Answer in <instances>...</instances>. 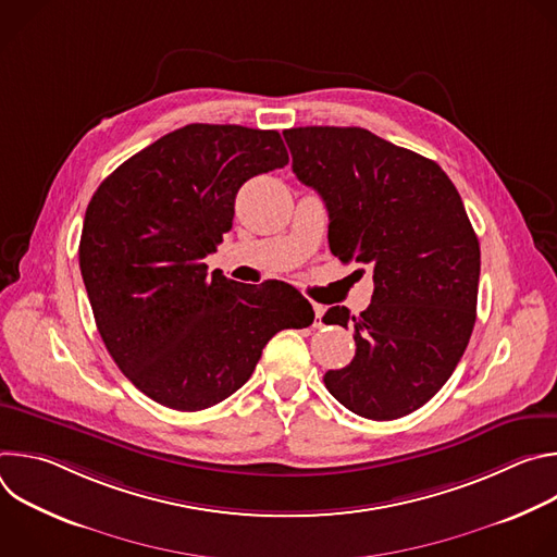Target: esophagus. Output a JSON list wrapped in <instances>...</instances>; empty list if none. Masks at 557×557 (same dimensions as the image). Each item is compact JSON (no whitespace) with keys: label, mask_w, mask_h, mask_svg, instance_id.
I'll use <instances>...</instances> for the list:
<instances>
[{"label":"esophagus","mask_w":557,"mask_h":557,"mask_svg":"<svg viewBox=\"0 0 557 557\" xmlns=\"http://www.w3.org/2000/svg\"><path fill=\"white\" fill-rule=\"evenodd\" d=\"M322 317H324V306H314V326H322Z\"/></svg>","instance_id":"obj_1"}]
</instances>
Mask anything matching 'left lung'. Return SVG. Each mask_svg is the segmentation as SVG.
<instances>
[{
    "instance_id": "1",
    "label": "left lung",
    "mask_w": 557,
    "mask_h": 557,
    "mask_svg": "<svg viewBox=\"0 0 557 557\" xmlns=\"http://www.w3.org/2000/svg\"><path fill=\"white\" fill-rule=\"evenodd\" d=\"M295 176L329 209V245L372 271L361 314L333 306L326 324L355 331V359L324 383L350 412L401 419L445 385L473 324L481 245L447 174L363 127L284 129ZM363 273V269H361Z\"/></svg>"
}]
</instances>
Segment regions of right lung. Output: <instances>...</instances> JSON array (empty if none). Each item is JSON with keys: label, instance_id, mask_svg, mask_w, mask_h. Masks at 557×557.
<instances>
[{"label": "right lung", "instance_id": "right-lung-1", "mask_svg": "<svg viewBox=\"0 0 557 557\" xmlns=\"http://www.w3.org/2000/svg\"><path fill=\"white\" fill-rule=\"evenodd\" d=\"M275 129L191 123L134 153L95 191L78 267L101 339L156 404L211 408L253 374L262 348L314 312L290 284L207 273L240 187L284 168Z\"/></svg>", "mask_w": 557, "mask_h": 557}]
</instances>
